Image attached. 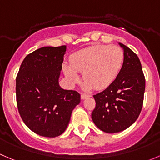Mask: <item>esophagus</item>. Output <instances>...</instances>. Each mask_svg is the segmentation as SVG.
<instances>
[{"label":"esophagus","mask_w":160,"mask_h":160,"mask_svg":"<svg viewBox=\"0 0 160 160\" xmlns=\"http://www.w3.org/2000/svg\"><path fill=\"white\" fill-rule=\"evenodd\" d=\"M90 97V95H89V94H86V93H82L81 94L82 100H84V99L87 98V97Z\"/></svg>","instance_id":"obj_1"}]
</instances>
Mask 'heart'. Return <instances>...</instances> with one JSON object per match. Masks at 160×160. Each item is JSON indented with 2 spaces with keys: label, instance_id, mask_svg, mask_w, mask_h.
<instances>
[{
  "label": "heart",
  "instance_id": "b5f03b06",
  "mask_svg": "<svg viewBox=\"0 0 160 160\" xmlns=\"http://www.w3.org/2000/svg\"><path fill=\"white\" fill-rule=\"evenodd\" d=\"M124 52L115 45H96L79 50L63 65L65 75L71 84L80 82L82 72L85 89H105L116 78L122 69Z\"/></svg>",
  "mask_w": 160,
  "mask_h": 160
}]
</instances>
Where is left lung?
<instances>
[{"mask_svg": "<svg viewBox=\"0 0 160 160\" xmlns=\"http://www.w3.org/2000/svg\"><path fill=\"white\" fill-rule=\"evenodd\" d=\"M122 69L115 81L93 96L96 107L92 119L102 131L118 133L130 127L139 116L144 101L145 78L136 53L123 44Z\"/></svg>", "mask_w": 160, "mask_h": 160, "instance_id": "1", "label": "left lung"}]
</instances>
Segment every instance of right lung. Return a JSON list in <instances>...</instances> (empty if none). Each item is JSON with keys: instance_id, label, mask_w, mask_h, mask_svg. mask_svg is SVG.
I'll return each mask as SVG.
<instances>
[{"instance_id": "obj_1", "label": "right lung", "mask_w": 160, "mask_h": 160, "mask_svg": "<svg viewBox=\"0 0 160 160\" xmlns=\"http://www.w3.org/2000/svg\"><path fill=\"white\" fill-rule=\"evenodd\" d=\"M66 45L47 46L27 55L16 76V102L27 127L40 136L56 138L65 131L80 94L59 86Z\"/></svg>"}]
</instances>
